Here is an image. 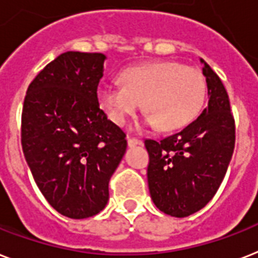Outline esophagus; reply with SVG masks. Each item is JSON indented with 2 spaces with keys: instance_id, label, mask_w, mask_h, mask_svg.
I'll return each instance as SVG.
<instances>
[{
  "instance_id": "obj_1",
  "label": "esophagus",
  "mask_w": 258,
  "mask_h": 258,
  "mask_svg": "<svg viewBox=\"0 0 258 258\" xmlns=\"http://www.w3.org/2000/svg\"><path fill=\"white\" fill-rule=\"evenodd\" d=\"M127 144H128V147H135V146H140L142 144V140L135 139V138H128L127 139Z\"/></svg>"
}]
</instances>
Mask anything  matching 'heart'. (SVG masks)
I'll return each mask as SVG.
<instances>
[{
	"label": "heart",
	"instance_id": "heart-1",
	"mask_svg": "<svg viewBox=\"0 0 258 258\" xmlns=\"http://www.w3.org/2000/svg\"><path fill=\"white\" fill-rule=\"evenodd\" d=\"M123 86L102 85L100 107L115 124H123L143 102L147 111L140 125H159L163 131L183 127L202 107L205 82L198 70L176 62L140 64L124 70Z\"/></svg>",
	"mask_w": 258,
	"mask_h": 258
}]
</instances>
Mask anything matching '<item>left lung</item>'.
Listing matches in <instances>:
<instances>
[{"label": "left lung", "instance_id": "obj_1", "mask_svg": "<svg viewBox=\"0 0 258 258\" xmlns=\"http://www.w3.org/2000/svg\"><path fill=\"white\" fill-rule=\"evenodd\" d=\"M208 104L194 122L164 139L144 142L148 188L165 215L187 217L208 204L227 173L234 150V119L227 90L204 59Z\"/></svg>", "mask_w": 258, "mask_h": 258}]
</instances>
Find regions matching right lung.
Returning <instances> with one entry per match:
<instances>
[{"instance_id":"add662e5","label":"right lung","mask_w":258,"mask_h":258,"mask_svg":"<svg viewBox=\"0 0 258 258\" xmlns=\"http://www.w3.org/2000/svg\"><path fill=\"white\" fill-rule=\"evenodd\" d=\"M106 55L66 51L31 82L22 110V150L56 212L87 219L104 209L125 135L98 103Z\"/></svg>"}]
</instances>
